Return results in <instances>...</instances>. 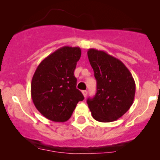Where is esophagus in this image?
<instances>
[{
	"instance_id": "esophagus-1",
	"label": "esophagus",
	"mask_w": 160,
	"mask_h": 160,
	"mask_svg": "<svg viewBox=\"0 0 160 160\" xmlns=\"http://www.w3.org/2000/svg\"><path fill=\"white\" fill-rule=\"evenodd\" d=\"M82 92V95H83V96L86 98V95H87V91H86V90H83V91Z\"/></svg>"
}]
</instances>
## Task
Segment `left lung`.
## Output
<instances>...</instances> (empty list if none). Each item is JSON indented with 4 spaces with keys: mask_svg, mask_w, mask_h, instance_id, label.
I'll list each match as a JSON object with an SVG mask.
<instances>
[{
    "mask_svg": "<svg viewBox=\"0 0 160 160\" xmlns=\"http://www.w3.org/2000/svg\"><path fill=\"white\" fill-rule=\"evenodd\" d=\"M87 55L97 81L95 96L87 99L92 116L102 122L118 120L133 104L132 75L120 60L104 51L89 49Z\"/></svg>",
    "mask_w": 160,
    "mask_h": 160,
    "instance_id": "8db88e82",
    "label": "left lung"
}]
</instances>
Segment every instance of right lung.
<instances>
[{"mask_svg":"<svg viewBox=\"0 0 160 160\" xmlns=\"http://www.w3.org/2000/svg\"><path fill=\"white\" fill-rule=\"evenodd\" d=\"M81 56L80 47H63L45 58L37 68L31 84L34 104L43 117L65 122L84 99L77 89L74 71Z\"/></svg>","mask_w":160,"mask_h":160,"instance_id":"right-lung-1","label":"right lung"}]
</instances>
